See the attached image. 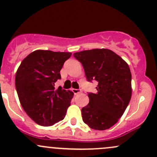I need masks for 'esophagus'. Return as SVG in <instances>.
Masks as SVG:
<instances>
[{"mask_svg":"<svg viewBox=\"0 0 157 157\" xmlns=\"http://www.w3.org/2000/svg\"><path fill=\"white\" fill-rule=\"evenodd\" d=\"M72 92H74V95H78L79 93H80V92H81V90H77V89H73V90H72Z\"/></svg>","mask_w":157,"mask_h":157,"instance_id":"esophagus-1","label":"esophagus"}]
</instances>
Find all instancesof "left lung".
<instances>
[{
	"mask_svg": "<svg viewBox=\"0 0 157 157\" xmlns=\"http://www.w3.org/2000/svg\"><path fill=\"white\" fill-rule=\"evenodd\" d=\"M83 65L87 80L98 81L97 93L82 108L86 124L95 130L113 126L122 117L132 96V74L128 64L113 51L93 49L74 53Z\"/></svg>",
	"mask_w": 157,
	"mask_h": 157,
	"instance_id": "left-lung-1",
	"label": "left lung"
}]
</instances>
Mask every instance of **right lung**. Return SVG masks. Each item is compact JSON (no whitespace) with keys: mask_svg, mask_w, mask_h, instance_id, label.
I'll list each match as a JSON object with an SVG mask.
<instances>
[{"mask_svg":"<svg viewBox=\"0 0 157 157\" xmlns=\"http://www.w3.org/2000/svg\"><path fill=\"white\" fill-rule=\"evenodd\" d=\"M71 52L35 50L25 58L16 74L15 83L22 108L31 120L50 126L65 118L74 93L55 83Z\"/></svg>","mask_w":157,"mask_h":157,"instance_id":"obj_1","label":"right lung"}]
</instances>
